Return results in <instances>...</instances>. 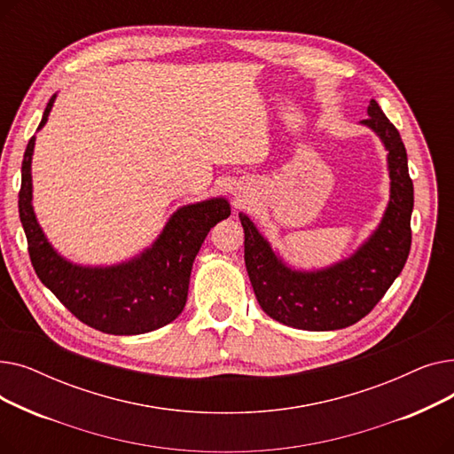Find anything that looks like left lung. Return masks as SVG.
<instances>
[{"mask_svg": "<svg viewBox=\"0 0 454 454\" xmlns=\"http://www.w3.org/2000/svg\"><path fill=\"white\" fill-rule=\"evenodd\" d=\"M361 125L373 130L388 153L390 200L383 219L349 257L318 270L285 263L259 233L248 215L239 213L245 230V263L263 311L291 327L333 331L364 318L401 274L411 252L414 185L407 151L397 129L375 99Z\"/></svg>", "mask_w": 454, "mask_h": 454, "instance_id": "1", "label": "left lung"}]
</instances>
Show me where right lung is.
I'll return each instance as SVG.
<instances>
[{
	"label": "right lung",
	"mask_w": 454,
	"mask_h": 454,
	"mask_svg": "<svg viewBox=\"0 0 454 454\" xmlns=\"http://www.w3.org/2000/svg\"><path fill=\"white\" fill-rule=\"evenodd\" d=\"M57 93L47 103V123ZM33 136L21 161L20 221L40 281L82 324L108 335H141L173 322L185 307L193 261L207 231L230 217V202L215 197L178 207L156 241L129 261L108 267L71 263L47 241L33 209Z\"/></svg>",
	"instance_id": "obj_1"
}]
</instances>
